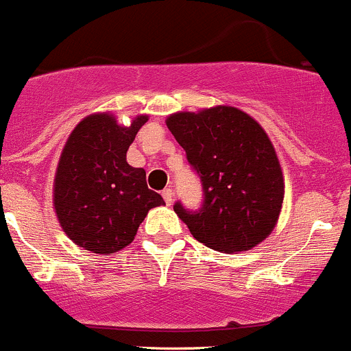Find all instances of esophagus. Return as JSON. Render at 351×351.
<instances>
[{
	"mask_svg": "<svg viewBox=\"0 0 351 351\" xmlns=\"http://www.w3.org/2000/svg\"><path fill=\"white\" fill-rule=\"evenodd\" d=\"M162 196H164L165 203L171 204V203H172V199H174V191H172L171 187H165V189L162 191Z\"/></svg>",
	"mask_w": 351,
	"mask_h": 351,
	"instance_id": "obj_1",
	"label": "esophagus"
}]
</instances>
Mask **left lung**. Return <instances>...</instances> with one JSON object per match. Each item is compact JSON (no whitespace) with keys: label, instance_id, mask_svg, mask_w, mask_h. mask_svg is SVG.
I'll use <instances>...</instances> for the list:
<instances>
[{"label":"left lung","instance_id":"1","mask_svg":"<svg viewBox=\"0 0 351 351\" xmlns=\"http://www.w3.org/2000/svg\"><path fill=\"white\" fill-rule=\"evenodd\" d=\"M167 128L201 177V210L176 203L196 241L220 252L249 251L273 232L285 197L276 150L261 124L232 106L180 110Z\"/></svg>","mask_w":351,"mask_h":351}]
</instances>
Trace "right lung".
<instances>
[{
	"instance_id": "1",
	"label": "right lung",
	"mask_w": 351,
	"mask_h": 351,
	"mask_svg": "<svg viewBox=\"0 0 351 351\" xmlns=\"http://www.w3.org/2000/svg\"><path fill=\"white\" fill-rule=\"evenodd\" d=\"M147 121V114H140L123 126L114 114L95 112L80 121L66 140L53 203L62 232L78 247L114 254L134 241L152 208L165 204L160 194L148 189L147 172L126 160Z\"/></svg>"
}]
</instances>
